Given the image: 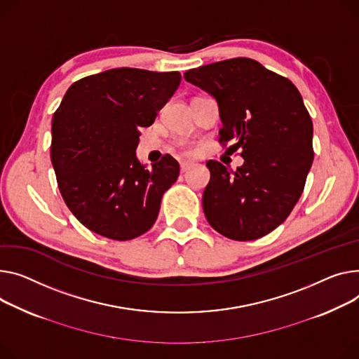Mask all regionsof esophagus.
I'll return each mask as SVG.
<instances>
[{
  "mask_svg": "<svg viewBox=\"0 0 359 359\" xmlns=\"http://www.w3.org/2000/svg\"><path fill=\"white\" fill-rule=\"evenodd\" d=\"M190 167H192V164H190V163H182V164H180V172H182V173H186V172L190 169Z\"/></svg>",
  "mask_w": 359,
  "mask_h": 359,
  "instance_id": "esophagus-1",
  "label": "esophagus"
}]
</instances>
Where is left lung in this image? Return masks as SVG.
Segmentation results:
<instances>
[{"mask_svg":"<svg viewBox=\"0 0 359 359\" xmlns=\"http://www.w3.org/2000/svg\"><path fill=\"white\" fill-rule=\"evenodd\" d=\"M192 83L215 98L222 128L244 164L231 173L206 163L202 205L209 225L229 240L252 241L281 225L304 189L313 163V124L297 88L257 60L236 57L190 69Z\"/></svg>","mask_w":359,"mask_h":359,"instance_id":"left-lung-1","label":"left lung"}]
</instances>
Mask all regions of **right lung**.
Wrapping results in <instances>:
<instances>
[{
  "mask_svg": "<svg viewBox=\"0 0 359 359\" xmlns=\"http://www.w3.org/2000/svg\"><path fill=\"white\" fill-rule=\"evenodd\" d=\"M179 72L109 69L72 85L52 119V163L62 198L95 233L128 241L157 219L163 194L179 176L165 154L150 169L135 154L179 88Z\"/></svg>",
  "mask_w": 359,
  "mask_h": 359,
  "instance_id": "right-lung-1",
  "label": "right lung"
}]
</instances>
